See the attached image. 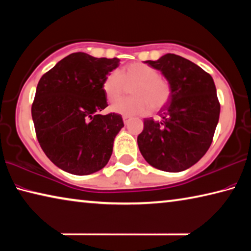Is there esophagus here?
Wrapping results in <instances>:
<instances>
[{"label": "esophagus", "instance_id": "34e87169", "mask_svg": "<svg viewBox=\"0 0 251 251\" xmlns=\"http://www.w3.org/2000/svg\"><path fill=\"white\" fill-rule=\"evenodd\" d=\"M128 121H129V116L123 115V122H124V124H127V123H128Z\"/></svg>", "mask_w": 251, "mask_h": 251}]
</instances>
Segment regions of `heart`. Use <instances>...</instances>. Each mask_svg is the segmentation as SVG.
I'll return each instance as SVG.
<instances>
[{"label": "heart", "instance_id": "1", "mask_svg": "<svg viewBox=\"0 0 251 251\" xmlns=\"http://www.w3.org/2000/svg\"><path fill=\"white\" fill-rule=\"evenodd\" d=\"M133 87L132 97L112 106L113 112L122 115H146L152 110H159L172 97V86L159 72L144 63H130L120 72H110L103 80L101 88L109 103H116L125 94L127 87Z\"/></svg>", "mask_w": 251, "mask_h": 251}]
</instances>
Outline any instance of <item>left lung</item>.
<instances>
[{
	"label": "left lung",
	"instance_id": "obj_1",
	"mask_svg": "<svg viewBox=\"0 0 251 251\" xmlns=\"http://www.w3.org/2000/svg\"><path fill=\"white\" fill-rule=\"evenodd\" d=\"M172 86V97L160 109V121L144 120L139 151L152 167L181 172L192 167L210 147L220 104L214 79L201 67L176 54L146 61Z\"/></svg>",
	"mask_w": 251,
	"mask_h": 251
}]
</instances>
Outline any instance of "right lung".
I'll return each instance as SVG.
<instances>
[{
    "label": "right lung",
    "instance_id": "add662e5",
    "mask_svg": "<svg viewBox=\"0 0 251 251\" xmlns=\"http://www.w3.org/2000/svg\"><path fill=\"white\" fill-rule=\"evenodd\" d=\"M120 59L77 52L42 76L32 104L37 141L53 164L73 175H90L108 163L113 143L124 126L107 107L101 84Z\"/></svg>",
    "mask_w": 251,
    "mask_h": 251
}]
</instances>
